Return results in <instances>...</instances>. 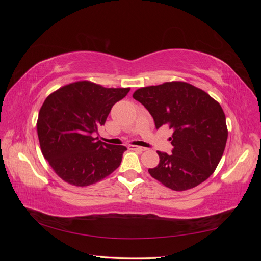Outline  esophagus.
I'll return each instance as SVG.
<instances>
[{
	"instance_id": "1",
	"label": "esophagus",
	"mask_w": 261,
	"mask_h": 261,
	"mask_svg": "<svg viewBox=\"0 0 261 261\" xmlns=\"http://www.w3.org/2000/svg\"><path fill=\"white\" fill-rule=\"evenodd\" d=\"M128 149L129 150H136V151H146L147 150V148H144V147H138V146H133V145H130V146H128Z\"/></svg>"
}]
</instances>
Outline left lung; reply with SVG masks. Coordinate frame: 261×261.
Masks as SVG:
<instances>
[{
  "label": "left lung",
  "instance_id": "1",
  "mask_svg": "<svg viewBox=\"0 0 261 261\" xmlns=\"http://www.w3.org/2000/svg\"><path fill=\"white\" fill-rule=\"evenodd\" d=\"M133 98L152 115L156 128L173 130L172 154L156 151L160 162L148 172L172 191L184 192L206 180L223 155L227 127L220 103L185 82L137 89Z\"/></svg>",
  "mask_w": 261,
  "mask_h": 261
}]
</instances>
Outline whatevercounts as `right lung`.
Here are the masks:
<instances>
[{
  "instance_id": "1",
  "label": "right lung",
  "mask_w": 261,
  "mask_h": 261,
  "mask_svg": "<svg viewBox=\"0 0 261 261\" xmlns=\"http://www.w3.org/2000/svg\"><path fill=\"white\" fill-rule=\"evenodd\" d=\"M130 88H106L88 81L61 87L39 111L37 132L41 152L57 175L77 187L96 184L120 167L124 146L98 140L112 107Z\"/></svg>"
}]
</instances>
